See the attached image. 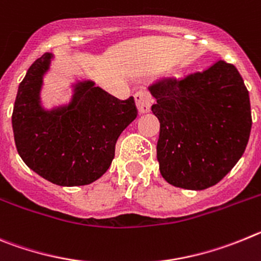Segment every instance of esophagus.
I'll list each match as a JSON object with an SVG mask.
<instances>
[{
  "label": "esophagus",
  "instance_id": "esophagus-1",
  "mask_svg": "<svg viewBox=\"0 0 261 261\" xmlns=\"http://www.w3.org/2000/svg\"><path fill=\"white\" fill-rule=\"evenodd\" d=\"M135 102L138 112L140 114L148 113L151 110V105L153 104V98L148 91H139L135 93Z\"/></svg>",
  "mask_w": 261,
  "mask_h": 261
}]
</instances>
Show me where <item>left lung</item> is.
Wrapping results in <instances>:
<instances>
[{
    "instance_id": "left-lung-1",
    "label": "left lung",
    "mask_w": 261,
    "mask_h": 261,
    "mask_svg": "<svg viewBox=\"0 0 261 261\" xmlns=\"http://www.w3.org/2000/svg\"><path fill=\"white\" fill-rule=\"evenodd\" d=\"M160 121L157 161L166 182L187 190L215 186L234 168L250 138L248 91L234 65L217 61L185 78L149 86Z\"/></svg>"
}]
</instances>
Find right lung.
<instances>
[{"label": "right lung", "mask_w": 261, "mask_h": 261, "mask_svg": "<svg viewBox=\"0 0 261 261\" xmlns=\"http://www.w3.org/2000/svg\"><path fill=\"white\" fill-rule=\"evenodd\" d=\"M50 53L32 63L14 104L13 131L18 153L40 177L58 186H84L109 169L121 133L138 116L134 97L119 100L91 81L75 84L69 105H40L43 75Z\"/></svg>", "instance_id": "add662e5"}]
</instances>
